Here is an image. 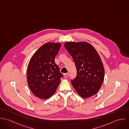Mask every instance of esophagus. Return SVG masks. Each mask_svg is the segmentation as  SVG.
Segmentation results:
<instances>
[{"label":"esophagus","mask_w":129,"mask_h":129,"mask_svg":"<svg viewBox=\"0 0 129 129\" xmlns=\"http://www.w3.org/2000/svg\"><path fill=\"white\" fill-rule=\"evenodd\" d=\"M63 76H64V78H67L68 76H69V74L68 73H66V74H64V75H63Z\"/></svg>","instance_id":"34e87169"}]
</instances>
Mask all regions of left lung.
<instances>
[{
  "instance_id": "8db88e82",
  "label": "left lung",
  "mask_w": 129,
  "mask_h": 129,
  "mask_svg": "<svg viewBox=\"0 0 129 129\" xmlns=\"http://www.w3.org/2000/svg\"><path fill=\"white\" fill-rule=\"evenodd\" d=\"M64 46L73 57L76 68V76L71 81L74 88L84 98L95 95L104 78V67L98 53L86 42H67Z\"/></svg>"
}]
</instances>
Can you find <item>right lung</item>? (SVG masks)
Returning a JSON list of instances; mask_svg holds the SVG:
<instances>
[{"label": "right lung", "mask_w": 129, "mask_h": 129, "mask_svg": "<svg viewBox=\"0 0 129 129\" xmlns=\"http://www.w3.org/2000/svg\"><path fill=\"white\" fill-rule=\"evenodd\" d=\"M60 46V43H46L37 50L29 61L27 72L28 84L32 93L40 99L51 97L63 77L55 62Z\"/></svg>", "instance_id": "1"}]
</instances>
